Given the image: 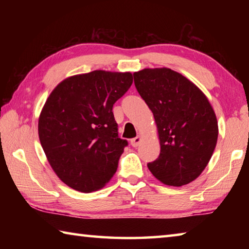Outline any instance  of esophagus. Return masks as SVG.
I'll use <instances>...</instances> for the list:
<instances>
[{
	"mask_svg": "<svg viewBox=\"0 0 249 249\" xmlns=\"http://www.w3.org/2000/svg\"><path fill=\"white\" fill-rule=\"evenodd\" d=\"M142 136H140V135H138V136H136L135 138H133L132 141H130V145H132L133 147H137L138 145L141 144V142H142Z\"/></svg>",
	"mask_w": 249,
	"mask_h": 249,
	"instance_id": "1",
	"label": "esophagus"
}]
</instances>
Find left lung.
I'll use <instances>...</instances> for the list:
<instances>
[{
  "mask_svg": "<svg viewBox=\"0 0 249 249\" xmlns=\"http://www.w3.org/2000/svg\"><path fill=\"white\" fill-rule=\"evenodd\" d=\"M134 82L158 130L160 155L148 169L163 184L190 183L208 166L217 142V120L209 99L188 78L165 67L134 72Z\"/></svg>",
  "mask_w": 249,
  "mask_h": 249,
  "instance_id": "1",
  "label": "left lung"
}]
</instances>
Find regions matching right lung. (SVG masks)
<instances>
[{"instance_id": "add662e5", "label": "right lung", "mask_w": 249, "mask_h": 249, "mask_svg": "<svg viewBox=\"0 0 249 249\" xmlns=\"http://www.w3.org/2000/svg\"><path fill=\"white\" fill-rule=\"evenodd\" d=\"M132 83L130 72L94 70L62 80L46 100L40 144L54 174L73 190L98 191L116 172L127 142L119 138L112 109Z\"/></svg>"}]
</instances>
